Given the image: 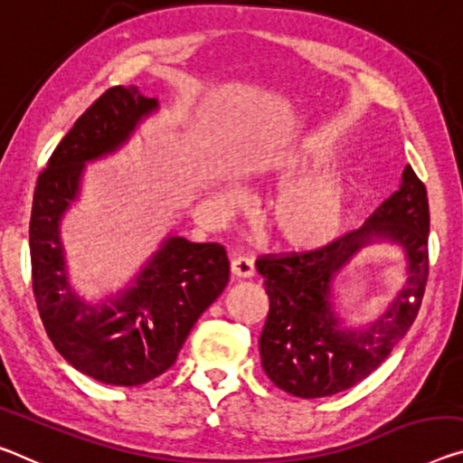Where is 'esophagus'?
Returning <instances> with one entry per match:
<instances>
[{"label": "esophagus", "instance_id": "1", "mask_svg": "<svg viewBox=\"0 0 463 463\" xmlns=\"http://www.w3.org/2000/svg\"><path fill=\"white\" fill-rule=\"evenodd\" d=\"M230 271H232L233 279H248V277L254 275V267H252L250 260L241 259V256H238V259L232 260Z\"/></svg>", "mask_w": 463, "mask_h": 463}]
</instances>
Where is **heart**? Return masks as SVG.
I'll return each instance as SVG.
<instances>
[{"mask_svg": "<svg viewBox=\"0 0 463 463\" xmlns=\"http://www.w3.org/2000/svg\"><path fill=\"white\" fill-rule=\"evenodd\" d=\"M335 161V151L321 138H306L267 159L265 177L283 190L271 204L267 232L286 252H315L329 246L344 230L350 211L352 188L341 174L325 172ZM219 201L236 207L246 201L240 186L219 192Z\"/></svg>", "mask_w": 463, "mask_h": 463, "instance_id": "heart-1", "label": "heart"}]
</instances>
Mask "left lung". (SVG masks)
<instances>
[{
  "instance_id": "1",
  "label": "left lung",
  "mask_w": 463,
  "mask_h": 463,
  "mask_svg": "<svg viewBox=\"0 0 463 463\" xmlns=\"http://www.w3.org/2000/svg\"><path fill=\"white\" fill-rule=\"evenodd\" d=\"M429 198L414 169L403 167L400 188L366 219L315 252L262 256L269 317L260 333V362L269 379L302 400L354 387L385 362L420 310L429 277ZM389 243L402 250L406 281L388 310L352 324L336 308L335 283L362 250Z\"/></svg>"
}]
</instances>
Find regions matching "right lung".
I'll use <instances>...</instances> for the list:
<instances>
[{"label":"right lung","instance_id":"add662e5","mask_svg":"<svg viewBox=\"0 0 463 463\" xmlns=\"http://www.w3.org/2000/svg\"><path fill=\"white\" fill-rule=\"evenodd\" d=\"M157 111V99L134 84L105 90L63 137L34 188L28 240L41 321L63 360L105 385L137 387L165 373L230 281L223 246L172 233L116 294L89 300L70 281L61 222L80 201L87 163L116 155Z\"/></svg>","mask_w":463,"mask_h":463}]
</instances>
